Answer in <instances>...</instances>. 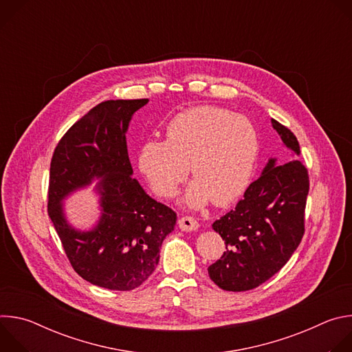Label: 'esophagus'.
Segmentation results:
<instances>
[{"instance_id":"esophagus-1","label":"esophagus","mask_w":352,"mask_h":352,"mask_svg":"<svg viewBox=\"0 0 352 352\" xmlns=\"http://www.w3.org/2000/svg\"><path fill=\"white\" fill-rule=\"evenodd\" d=\"M178 226L182 231H196L199 228V223L190 217V216H184L178 220Z\"/></svg>"}]
</instances>
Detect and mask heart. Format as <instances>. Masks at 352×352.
<instances>
[{
    "instance_id": "obj_1",
    "label": "heart",
    "mask_w": 352,
    "mask_h": 352,
    "mask_svg": "<svg viewBox=\"0 0 352 352\" xmlns=\"http://www.w3.org/2000/svg\"><path fill=\"white\" fill-rule=\"evenodd\" d=\"M261 156L255 124L231 110L204 106L177 114L166 126V140L147 139L138 167L150 188L162 197L177 195L190 171L195 179L184 202L192 209L212 200L228 206L252 184Z\"/></svg>"
}]
</instances>
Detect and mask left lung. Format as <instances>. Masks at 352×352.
<instances>
[{"mask_svg": "<svg viewBox=\"0 0 352 352\" xmlns=\"http://www.w3.org/2000/svg\"><path fill=\"white\" fill-rule=\"evenodd\" d=\"M272 125L292 150L294 160L277 166L270 159L235 209L213 223L227 252L208 272L226 291H248L267 281L289 261L304 236L308 170L298 160L295 135L276 120Z\"/></svg>", "mask_w": 352, "mask_h": 352, "instance_id": "1", "label": "left lung"}]
</instances>
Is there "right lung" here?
<instances>
[{
    "mask_svg": "<svg viewBox=\"0 0 352 352\" xmlns=\"http://www.w3.org/2000/svg\"><path fill=\"white\" fill-rule=\"evenodd\" d=\"M147 98L109 100L76 121L58 142L50 166L48 216L74 270L86 281L116 291L143 284L160 259L177 214L150 197L132 178L126 131ZM94 179L102 216L89 232L66 221L63 199Z\"/></svg>",
    "mask_w": 352,
    "mask_h": 352,
    "instance_id": "obj_1",
    "label": "right lung"
}]
</instances>
